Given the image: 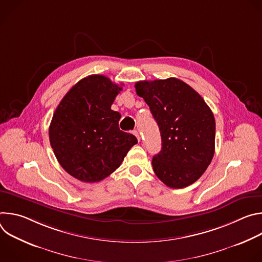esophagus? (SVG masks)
Returning <instances> with one entry per match:
<instances>
[{"label":"esophagus","mask_w":262,"mask_h":262,"mask_svg":"<svg viewBox=\"0 0 262 262\" xmlns=\"http://www.w3.org/2000/svg\"><path fill=\"white\" fill-rule=\"evenodd\" d=\"M133 134L137 137L138 141H140V135H139V132H138V130H134V132H133Z\"/></svg>","instance_id":"esophagus-1"}]
</instances>
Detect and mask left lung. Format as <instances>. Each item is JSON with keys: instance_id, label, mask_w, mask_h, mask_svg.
<instances>
[{"instance_id": "left-lung-1", "label": "left lung", "mask_w": 262, "mask_h": 262, "mask_svg": "<svg viewBox=\"0 0 262 262\" xmlns=\"http://www.w3.org/2000/svg\"><path fill=\"white\" fill-rule=\"evenodd\" d=\"M135 88L161 132L162 150L152 159L156 175L172 189L194 183L214 155L211 110L198 92L176 78L141 81Z\"/></svg>"}]
</instances>
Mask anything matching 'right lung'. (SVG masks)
I'll use <instances>...</instances> for the list:
<instances>
[{
  "instance_id": "1",
  "label": "right lung",
  "mask_w": 262,
  "mask_h": 262,
  "mask_svg": "<svg viewBox=\"0 0 262 262\" xmlns=\"http://www.w3.org/2000/svg\"><path fill=\"white\" fill-rule=\"evenodd\" d=\"M121 90L108 78L93 74L74 85L57 106L50 142L59 164L74 178L104 179L138 143L134 135L119 129L121 115L111 110Z\"/></svg>"
}]
</instances>
